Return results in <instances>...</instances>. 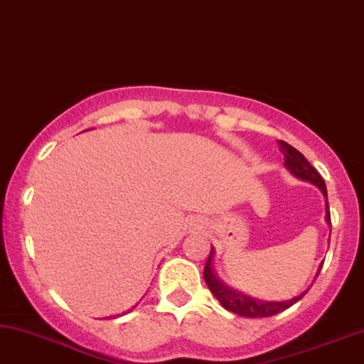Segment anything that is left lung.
Wrapping results in <instances>:
<instances>
[{"label": "left lung", "mask_w": 364, "mask_h": 364, "mask_svg": "<svg viewBox=\"0 0 364 364\" xmlns=\"http://www.w3.org/2000/svg\"><path fill=\"white\" fill-rule=\"evenodd\" d=\"M279 149L281 153L284 154V168H287L294 178L318 186L319 191L323 193V196L326 198V223L328 225H331L329 206H328V191H326V185H324V179L319 176L316 169L309 164L308 159L304 158L296 148H293L291 144H288L287 141H279ZM213 259H215V248L211 246V253L208 256V261L205 266V281L208 288H210V291L215 294V298L221 303L223 308H226L228 311L231 313L240 314V316H246V318L274 316V314L284 311V309L293 306L294 303H298L309 289V288L304 289L301 294H298V296H294L291 299H287V301H263V299L248 296V294L241 293L238 289L228 287V284L223 283L220 276L216 274L215 266H213ZM321 266L323 263L319 264L316 276L319 274V271H321ZM316 276H314V279H316Z\"/></svg>", "instance_id": "1"}]
</instances>
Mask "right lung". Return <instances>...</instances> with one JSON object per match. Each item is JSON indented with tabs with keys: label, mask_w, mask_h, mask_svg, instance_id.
I'll list each match as a JSON object with an SVG mask.
<instances>
[{
	"label": "right lung",
	"mask_w": 364,
	"mask_h": 364,
	"mask_svg": "<svg viewBox=\"0 0 364 364\" xmlns=\"http://www.w3.org/2000/svg\"><path fill=\"white\" fill-rule=\"evenodd\" d=\"M136 306H138V303H136V304H134V306H133V308H136ZM133 308H132V309H128V311H133ZM128 311H124V313H128ZM124 313H123V314H124Z\"/></svg>",
	"instance_id": "add662e5"
}]
</instances>
